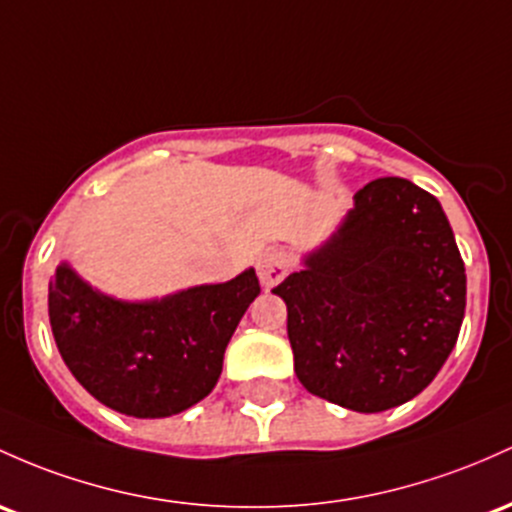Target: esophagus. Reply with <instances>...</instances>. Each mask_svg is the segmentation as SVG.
Segmentation results:
<instances>
[{"label":"esophagus","mask_w":512,"mask_h":512,"mask_svg":"<svg viewBox=\"0 0 512 512\" xmlns=\"http://www.w3.org/2000/svg\"><path fill=\"white\" fill-rule=\"evenodd\" d=\"M294 267V257L284 250H267L265 255L257 260V274H260V282L265 289L277 286L286 274Z\"/></svg>","instance_id":"esophagus-1"}]
</instances>
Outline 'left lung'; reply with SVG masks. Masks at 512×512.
I'll use <instances>...</instances> for the list:
<instances>
[{"mask_svg":"<svg viewBox=\"0 0 512 512\" xmlns=\"http://www.w3.org/2000/svg\"><path fill=\"white\" fill-rule=\"evenodd\" d=\"M272 294L313 396L381 413L418 396L457 345L466 274L440 201L401 177L355 194L340 228Z\"/></svg>","mask_w":512,"mask_h":512,"instance_id":"obj_1","label":"left lung"}]
</instances>
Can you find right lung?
<instances>
[{"mask_svg":"<svg viewBox=\"0 0 512 512\" xmlns=\"http://www.w3.org/2000/svg\"><path fill=\"white\" fill-rule=\"evenodd\" d=\"M257 294L255 269H245L226 284L121 301L63 262L48 286V316L67 369L99 403L133 418H167L213 391Z\"/></svg>","mask_w":512,"mask_h":512,"instance_id":"1","label":"right lung"}]
</instances>
